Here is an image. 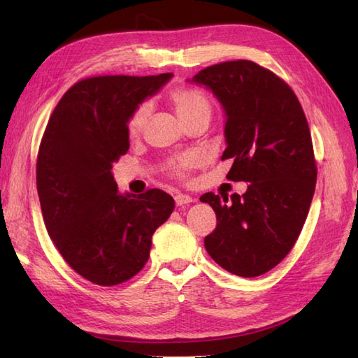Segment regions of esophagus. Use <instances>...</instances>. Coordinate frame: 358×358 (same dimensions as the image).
Returning a JSON list of instances; mask_svg holds the SVG:
<instances>
[{
    "label": "esophagus",
    "mask_w": 358,
    "mask_h": 358,
    "mask_svg": "<svg viewBox=\"0 0 358 358\" xmlns=\"http://www.w3.org/2000/svg\"><path fill=\"white\" fill-rule=\"evenodd\" d=\"M195 200L192 199L191 195H186V194H177L175 195V203H177V206H185V204L189 203H194Z\"/></svg>",
    "instance_id": "esophagus-1"
}]
</instances>
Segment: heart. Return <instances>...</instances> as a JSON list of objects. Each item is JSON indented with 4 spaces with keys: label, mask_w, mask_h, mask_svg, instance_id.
I'll use <instances>...</instances> for the list:
<instances>
[{
    "label": "heart",
    "mask_w": 358,
    "mask_h": 358,
    "mask_svg": "<svg viewBox=\"0 0 358 358\" xmlns=\"http://www.w3.org/2000/svg\"><path fill=\"white\" fill-rule=\"evenodd\" d=\"M171 101L173 104L175 112H177V115L181 118V121H186L189 118L199 115V113L210 112V104H209L208 96L199 89H192V87L175 89L171 94ZM149 112H150V106L148 103L140 104L138 108L132 112V115L129 118V123H127L129 134L138 135L143 131V127L148 121ZM201 162H203V157L200 154L185 155L175 163L173 172L177 173L178 177H185L187 171L200 166Z\"/></svg>",
    "instance_id": "obj_1"
}]
</instances>
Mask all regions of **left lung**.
I'll return each mask as SVG.
<instances>
[{
	"label": "left lung",
	"instance_id": "8db88e82",
	"mask_svg": "<svg viewBox=\"0 0 358 358\" xmlns=\"http://www.w3.org/2000/svg\"><path fill=\"white\" fill-rule=\"evenodd\" d=\"M189 81L209 89L224 110L222 159H234L227 180L249 183L241 196H200L217 214L204 248L235 275H263L295 245L314 196L317 166L305 112L283 80L248 59L209 66Z\"/></svg>",
	"mask_w": 358,
	"mask_h": 358
}]
</instances>
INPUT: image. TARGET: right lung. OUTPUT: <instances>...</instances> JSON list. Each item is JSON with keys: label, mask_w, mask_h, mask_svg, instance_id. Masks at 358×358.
Segmentation results:
<instances>
[{"label": "right lung", "mask_w": 358, "mask_h": 358, "mask_svg": "<svg viewBox=\"0 0 358 358\" xmlns=\"http://www.w3.org/2000/svg\"><path fill=\"white\" fill-rule=\"evenodd\" d=\"M172 77L81 80L44 131L36 189L45 229L67 264L95 285L115 286L138 273L152 235L173 210V199L159 189L120 194L112 175V164L129 149L132 112Z\"/></svg>", "instance_id": "obj_1"}]
</instances>
